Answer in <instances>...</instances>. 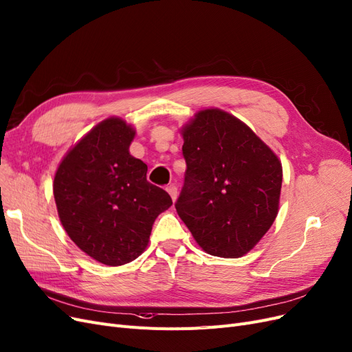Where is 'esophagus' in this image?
<instances>
[{"mask_svg": "<svg viewBox=\"0 0 352 352\" xmlns=\"http://www.w3.org/2000/svg\"><path fill=\"white\" fill-rule=\"evenodd\" d=\"M166 191L169 192V196H171L173 201H175L177 197H178V188H177L174 184H171V186L166 187Z\"/></svg>", "mask_w": 352, "mask_h": 352, "instance_id": "obj_1", "label": "esophagus"}]
</instances>
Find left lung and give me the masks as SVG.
Wrapping results in <instances>:
<instances>
[{
  "label": "left lung",
  "instance_id": "8db88e82",
  "mask_svg": "<svg viewBox=\"0 0 352 352\" xmlns=\"http://www.w3.org/2000/svg\"><path fill=\"white\" fill-rule=\"evenodd\" d=\"M181 133L187 169L177 213L207 254L239 258L277 217L281 162L248 126L223 110L199 111Z\"/></svg>",
  "mask_w": 352,
  "mask_h": 352
}]
</instances>
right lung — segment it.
<instances>
[{
  "mask_svg": "<svg viewBox=\"0 0 352 352\" xmlns=\"http://www.w3.org/2000/svg\"><path fill=\"white\" fill-rule=\"evenodd\" d=\"M135 133L119 117L102 120L65 155L54 181L68 236L110 267L145 251L155 219L173 204L165 190L146 179V164L130 155Z\"/></svg>",
  "mask_w": 352,
  "mask_h": 352,
  "instance_id": "obj_1",
  "label": "right lung"
}]
</instances>
